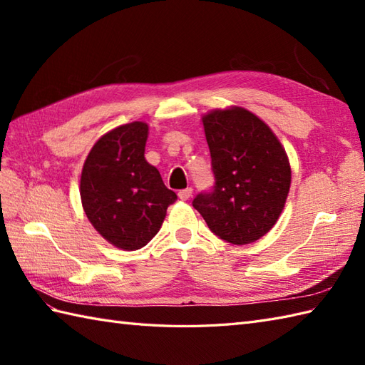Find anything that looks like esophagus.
<instances>
[{"label":"esophagus","instance_id":"obj_1","mask_svg":"<svg viewBox=\"0 0 365 365\" xmlns=\"http://www.w3.org/2000/svg\"><path fill=\"white\" fill-rule=\"evenodd\" d=\"M192 195V190L191 188H185L182 191H178V199L180 200H188Z\"/></svg>","mask_w":365,"mask_h":365}]
</instances>
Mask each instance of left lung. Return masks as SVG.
<instances>
[{
    "mask_svg": "<svg viewBox=\"0 0 365 365\" xmlns=\"http://www.w3.org/2000/svg\"><path fill=\"white\" fill-rule=\"evenodd\" d=\"M202 122L215 187L199 192L192 207L226 242H257L274 226L289 196L292 170L284 147L245 108L210 111Z\"/></svg>",
    "mask_w": 365,
    "mask_h": 365,
    "instance_id": "1",
    "label": "left lung"
}]
</instances>
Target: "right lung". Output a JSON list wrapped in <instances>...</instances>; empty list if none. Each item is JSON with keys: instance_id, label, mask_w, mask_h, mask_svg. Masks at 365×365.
<instances>
[{"instance_id": "right-lung-1", "label": "right lung", "mask_w": 365, "mask_h": 365, "mask_svg": "<svg viewBox=\"0 0 365 365\" xmlns=\"http://www.w3.org/2000/svg\"><path fill=\"white\" fill-rule=\"evenodd\" d=\"M147 135L144 122L108 131L91 149L81 173L84 213L106 242L123 251L149 243L177 199L144 158Z\"/></svg>"}]
</instances>
